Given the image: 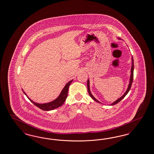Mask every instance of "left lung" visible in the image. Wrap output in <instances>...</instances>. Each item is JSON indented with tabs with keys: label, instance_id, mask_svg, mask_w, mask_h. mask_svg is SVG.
I'll return each mask as SVG.
<instances>
[{
	"label": "left lung",
	"instance_id": "8db88e82",
	"mask_svg": "<svg viewBox=\"0 0 154 154\" xmlns=\"http://www.w3.org/2000/svg\"><path fill=\"white\" fill-rule=\"evenodd\" d=\"M117 39H119V40H121V39H120V38H117ZM131 60H132V66H131V75H130V77H129V84H128V85L127 89L125 92L123 94V95L122 96H121L120 98L117 99L116 101H115L114 102H113V103L109 105H113L116 104L119 102H120L122 99H124V97L128 94V93L129 92V90H130V89H131V87L132 84V82H133V79H134V59H133V57H131ZM87 87H88V93H89V94L90 95V96L91 97V98H92L93 100H94L95 101H96V102H97V103H100V104H103V103H101V102H100L99 100H97V99H96V98L93 96L92 93L91 92V89H90V81H89V79H88V81H87Z\"/></svg>",
	"mask_w": 154,
	"mask_h": 154
}]
</instances>
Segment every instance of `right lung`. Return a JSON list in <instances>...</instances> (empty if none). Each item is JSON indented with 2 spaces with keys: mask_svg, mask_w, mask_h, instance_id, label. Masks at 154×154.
<instances>
[{
  "mask_svg": "<svg viewBox=\"0 0 154 154\" xmlns=\"http://www.w3.org/2000/svg\"><path fill=\"white\" fill-rule=\"evenodd\" d=\"M73 81V80H70L66 84V85L62 89L59 96L55 100H54L50 102H49V103H47L41 104V103H37L33 101L29 97V96L26 94V93L25 92V91L23 89H22V91L24 93V94L27 96V97L29 99V100L31 101V103L35 105V106H38L39 108H40L41 109L43 110V111H51V110L55 109L56 108L61 106L64 103V102L65 101L66 99L67 98V96H68L69 87Z\"/></svg>",
  "mask_w": 154,
  "mask_h": 154,
  "instance_id": "add662e5",
  "label": "right lung"
}]
</instances>
